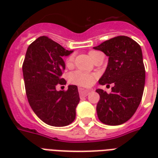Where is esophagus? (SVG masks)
<instances>
[{
  "instance_id": "1",
  "label": "esophagus",
  "mask_w": 158,
  "mask_h": 158,
  "mask_svg": "<svg viewBox=\"0 0 158 158\" xmlns=\"http://www.w3.org/2000/svg\"><path fill=\"white\" fill-rule=\"evenodd\" d=\"M79 95L81 96H88V94L90 92V89H85L83 88H79Z\"/></svg>"
}]
</instances>
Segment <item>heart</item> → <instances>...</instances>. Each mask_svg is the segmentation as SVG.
Masks as SVG:
<instances>
[{
  "label": "heart",
  "mask_w": 158,
  "mask_h": 158,
  "mask_svg": "<svg viewBox=\"0 0 158 158\" xmlns=\"http://www.w3.org/2000/svg\"><path fill=\"white\" fill-rule=\"evenodd\" d=\"M97 52H89V56H91ZM73 55L69 56V57L66 60V65L71 66L73 62ZM69 82L72 84H75L78 85L80 86H89L91 84H93L94 80H95V76L94 74L89 73L83 72L80 70H77L74 72L71 73L69 74Z\"/></svg>",
  "instance_id": "heart-1"
}]
</instances>
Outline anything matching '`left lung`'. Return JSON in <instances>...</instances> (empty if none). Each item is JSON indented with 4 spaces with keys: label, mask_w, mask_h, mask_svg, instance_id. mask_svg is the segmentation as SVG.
Wrapping results in <instances>:
<instances>
[{
    "label": "left lung",
    "mask_w": 158,
    "mask_h": 158,
    "mask_svg": "<svg viewBox=\"0 0 158 158\" xmlns=\"http://www.w3.org/2000/svg\"><path fill=\"white\" fill-rule=\"evenodd\" d=\"M94 49L108 56L99 84H114L110 94L102 89L96 90L100 95L97 116L107 125L122 124L135 114L141 102L146 80L142 51L137 42L123 35L106 40Z\"/></svg>",
    "instance_id": "obj_1"
}]
</instances>
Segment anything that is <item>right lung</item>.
Here are the masks:
<instances>
[{
  "instance_id": "add662e5",
  "label": "right lung",
  "mask_w": 158,
  "mask_h": 158,
  "mask_svg": "<svg viewBox=\"0 0 158 158\" xmlns=\"http://www.w3.org/2000/svg\"><path fill=\"white\" fill-rule=\"evenodd\" d=\"M72 52L46 36L36 39L26 52L23 74L27 98L37 117L51 126H67L75 119L80 100L78 87L69 85L66 91L56 89L57 85H66L62 58Z\"/></svg>"
}]
</instances>
